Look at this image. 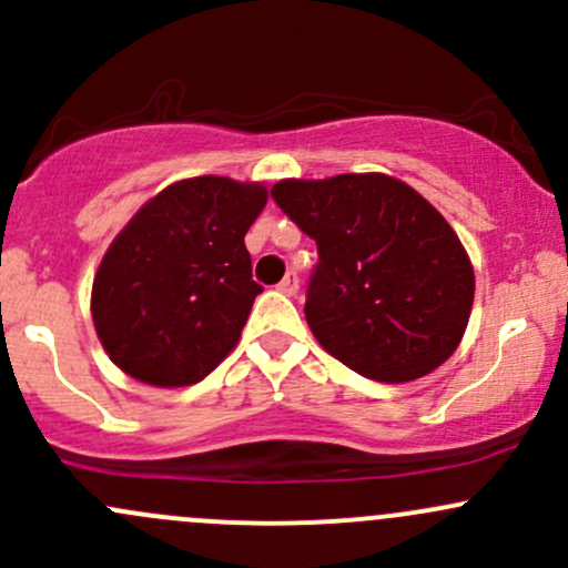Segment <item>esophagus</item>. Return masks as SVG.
Here are the masks:
<instances>
[{"label":"esophagus","mask_w":568,"mask_h":568,"mask_svg":"<svg viewBox=\"0 0 568 568\" xmlns=\"http://www.w3.org/2000/svg\"><path fill=\"white\" fill-rule=\"evenodd\" d=\"M280 291H283V294H288V296H294L296 291H300V274H296V272L285 274V277L280 280Z\"/></svg>","instance_id":"1"}]
</instances>
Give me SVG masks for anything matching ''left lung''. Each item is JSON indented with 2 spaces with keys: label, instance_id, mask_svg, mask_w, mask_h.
<instances>
[{
  "label": "left lung",
  "instance_id": "1",
  "mask_svg": "<svg viewBox=\"0 0 568 568\" xmlns=\"http://www.w3.org/2000/svg\"><path fill=\"white\" fill-rule=\"evenodd\" d=\"M272 197L318 247L305 318L365 379L412 382L459 346L475 274L454 227L390 175L280 181Z\"/></svg>",
  "mask_w": 568,
  "mask_h": 568
}]
</instances>
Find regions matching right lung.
Segmentation results:
<instances>
[{
  "instance_id": "obj_1",
  "label": "right lung",
  "mask_w": 568,
  "mask_h": 568,
  "mask_svg": "<svg viewBox=\"0 0 568 568\" xmlns=\"http://www.w3.org/2000/svg\"><path fill=\"white\" fill-rule=\"evenodd\" d=\"M261 183L189 178L120 231L93 280V324L120 371L156 387L205 379L239 343L261 285L244 247Z\"/></svg>"
}]
</instances>
